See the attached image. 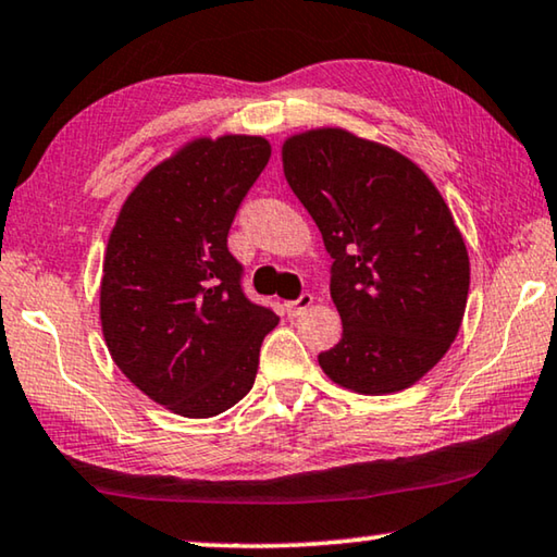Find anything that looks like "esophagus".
<instances>
[{"label":"esophagus","mask_w":557,"mask_h":557,"mask_svg":"<svg viewBox=\"0 0 557 557\" xmlns=\"http://www.w3.org/2000/svg\"><path fill=\"white\" fill-rule=\"evenodd\" d=\"M314 302V297L310 295V293H302L300 297H297V300H293V302H287L285 305V310H287V314L289 318H300V314L307 310V307H310Z\"/></svg>","instance_id":"34e87169"}]
</instances>
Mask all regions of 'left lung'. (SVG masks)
<instances>
[{
    "mask_svg": "<svg viewBox=\"0 0 557 557\" xmlns=\"http://www.w3.org/2000/svg\"><path fill=\"white\" fill-rule=\"evenodd\" d=\"M282 168L332 257L343 337L318 355L320 368L362 395L418 383L468 302L470 260L445 199L408 157L345 129L289 137Z\"/></svg>",
    "mask_w": 557,
    "mask_h": 557,
    "instance_id": "1",
    "label": "left lung"
}]
</instances>
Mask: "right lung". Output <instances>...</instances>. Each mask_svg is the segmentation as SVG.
Returning <instances> with one entry per match:
<instances>
[{
  "label": "right lung",
  "mask_w": 557,
  "mask_h": 557,
  "mask_svg": "<svg viewBox=\"0 0 557 557\" xmlns=\"http://www.w3.org/2000/svg\"><path fill=\"white\" fill-rule=\"evenodd\" d=\"M270 154L262 137L195 139L132 189L107 243L99 318L112 360L185 418H212L250 393L280 320L245 295L227 250Z\"/></svg>",
  "instance_id": "add662e5"
}]
</instances>
